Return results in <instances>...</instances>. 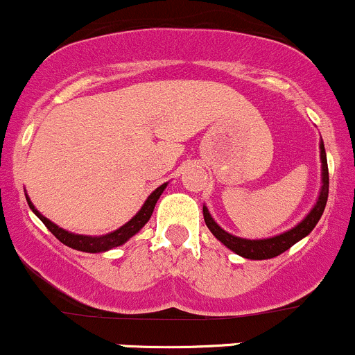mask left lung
I'll return each instance as SVG.
<instances>
[{"label": "left lung", "instance_id": "8db88e82", "mask_svg": "<svg viewBox=\"0 0 355 355\" xmlns=\"http://www.w3.org/2000/svg\"><path fill=\"white\" fill-rule=\"evenodd\" d=\"M320 159H321V191L318 196V202L311 208L306 218L302 222H299L295 227H292L291 231L279 234V236L266 237V239H243V237L232 236V234L225 232L217 222L211 218L210 211L207 207H203V218L207 227L210 229V232L220 241L224 246H227L229 250L234 251L239 257L248 258V259H268L275 258L279 254H282L284 251H287L288 248L294 246L297 241H301L302 237L308 236L313 231L314 225L318 224V220L323 215L324 207H327L328 200V184H330V179H328V164H327V152H324L323 141L320 144Z\"/></svg>", "mask_w": 355, "mask_h": 355}]
</instances>
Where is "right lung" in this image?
Instances as JSON below:
<instances>
[{
    "instance_id": "add662e5",
    "label": "right lung",
    "mask_w": 355,
    "mask_h": 355,
    "mask_svg": "<svg viewBox=\"0 0 355 355\" xmlns=\"http://www.w3.org/2000/svg\"><path fill=\"white\" fill-rule=\"evenodd\" d=\"M166 186H167V182H164V184L159 186L155 191H152L150 196L147 198V202H145L144 207L140 208V211H138V214L135 215L130 222H126V224L121 225V227L116 229L114 232H109V234H105V236H94V237L92 236H82V234H73V232L64 231V229L58 227L56 224H53L49 218L44 217L41 211H39L37 208L32 205L31 198H28L27 195H25V198H27V203H28V207L32 208V211H34V214L41 218L42 224L46 225V227L49 229V231L53 232L54 236L61 241V243L67 244L68 248H73V250L85 251V253H102V251H107V250H112V248L121 246V244L126 243L130 237H133L135 234L140 231V229L144 227L148 220H150L152 211H153V208H155L157 200L160 198V195L164 193Z\"/></svg>"
}]
</instances>
